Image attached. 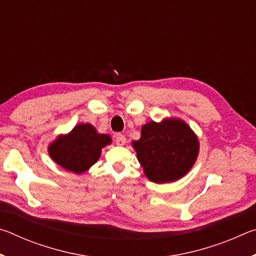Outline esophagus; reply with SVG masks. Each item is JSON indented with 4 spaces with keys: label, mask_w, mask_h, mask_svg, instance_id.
I'll use <instances>...</instances> for the list:
<instances>
[{
    "label": "esophagus",
    "mask_w": 256,
    "mask_h": 256,
    "mask_svg": "<svg viewBox=\"0 0 256 256\" xmlns=\"http://www.w3.org/2000/svg\"><path fill=\"white\" fill-rule=\"evenodd\" d=\"M115 142L118 146H124L125 142H126V138H125L123 134H118L115 138Z\"/></svg>",
    "instance_id": "esophagus-1"
}]
</instances>
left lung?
<instances>
[{"instance_id":"8db88e82","label":"left lung","mask_w":256,"mask_h":256,"mask_svg":"<svg viewBox=\"0 0 256 256\" xmlns=\"http://www.w3.org/2000/svg\"><path fill=\"white\" fill-rule=\"evenodd\" d=\"M132 146L146 176L159 184L177 180L188 174L200 149L196 133L180 118L144 124L140 140L133 141Z\"/></svg>"}]
</instances>
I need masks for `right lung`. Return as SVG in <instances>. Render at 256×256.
I'll use <instances>...</instances> for the list:
<instances>
[{"label": "right lung", "mask_w": 256, "mask_h": 256, "mask_svg": "<svg viewBox=\"0 0 256 256\" xmlns=\"http://www.w3.org/2000/svg\"><path fill=\"white\" fill-rule=\"evenodd\" d=\"M110 142V136L98 133L92 124H79L70 133L56 138L48 146V154L64 170L82 174L97 162L102 149Z\"/></svg>", "instance_id": "add662e5"}]
</instances>
